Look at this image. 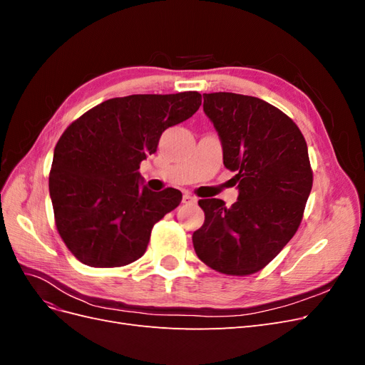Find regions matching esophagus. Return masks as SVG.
<instances>
[{
  "label": "esophagus",
  "instance_id": "esophagus-1",
  "mask_svg": "<svg viewBox=\"0 0 365 365\" xmlns=\"http://www.w3.org/2000/svg\"><path fill=\"white\" fill-rule=\"evenodd\" d=\"M182 202H184V204H195V202H196V197L192 196V195H189V193H184Z\"/></svg>",
  "mask_w": 365,
  "mask_h": 365
}]
</instances>
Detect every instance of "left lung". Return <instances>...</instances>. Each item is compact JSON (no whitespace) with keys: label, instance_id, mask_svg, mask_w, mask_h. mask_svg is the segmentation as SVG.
Instances as JSON below:
<instances>
[{"label":"left lung","instance_id":"1","mask_svg":"<svg viewBox=\"0 0 365 365\" xmlns=\"http://www.w3.org/2000/svg\"><path fill=\"white\" fill-rule=\"evenodd\" d=\"M224 165L236 172L237 202L201 200L204 225L193 233L196 256L227 275H250L277 256L295 235L312 189L302 130L280 109L257 97L204 94Z\"/></svg>","mask_w":365,"mask_h":365}]
</instances>
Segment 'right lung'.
Returning a JSON list of instances; mask_svg holds the SVG:
<instances>
[{
  "instance_id": "right-lung-1",
  "label": "right lung",
  "mask_w": 365,
  "mask_h": 365,
  "mask_svg": "<svg viewBox=\"0 0 365 365\" xmlns=\"http://www.w3.org/2000/svg\"><path fill=\"white\" fill-rule=\"evenodd\" d=\"M200 106L196 91L115 97L65 129L48 189L56 228L77 260L117 268L145 254L153 225L180 205L182 193L141 189L140 164L157 152L165 129Z\"/></svg>"
}]
</instances>
